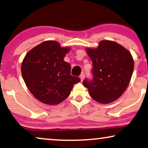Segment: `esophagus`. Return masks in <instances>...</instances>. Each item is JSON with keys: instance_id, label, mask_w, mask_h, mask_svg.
<instances>
[{"instance_id": "obj_1", "label": "esophagus", "mask_w": 148, "mask_h": 148, "mask_svg": "<svg viewBox=\"0 0 148 148\" xmlns=\"http://www.w3.org/2000/svg\"><path fill=\"white\" fill-rule=\"evenodd\" d=\"M85 78V75L84 74H82L80 75V78L81 79V81H83L84 79Z\"/></svg>"}]
</instances>
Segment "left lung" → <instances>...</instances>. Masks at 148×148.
I'll return each instance as SVG.
<instances>
[{"label": "left lung", "instance_id": "left-lung-1", "mask_svg": "<svg viewBox=\"0 0 148 148\" xmlns=\"http://www.w3.org/2000/svg\"><path fill=\"white\" fill-rule=\"evenodd\" d=\"M92 61V78H86L83 85L90 96L103 103L116 100L130 82L134 62L132 54L113 41H101L95 49H86Z\"/></svg>", "mask_w": 148, "mask_h": 148}]
</instances>
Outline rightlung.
I'll list each match as a JSON object with an SVG mask.
<instances>
[{"label": "right lung", "mask_w": 148, "mask_h": 148, "mask_svg": "<svg viewBox=\"0 0 148 148\" xmlns=\"http://www.w3.org/2000/svg\"><path fill=\"white\" fill-rule=\"evenodd\" d=\"M70 49L58 42L45 41L28 52L21 72L26 86L37 100L49 105L60 103L69 96L78 77L70 74L71 66L64 60Z\"/></svg>", "instance_id": "right-lung-1"}]
</instances>
